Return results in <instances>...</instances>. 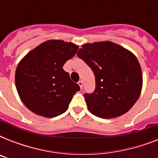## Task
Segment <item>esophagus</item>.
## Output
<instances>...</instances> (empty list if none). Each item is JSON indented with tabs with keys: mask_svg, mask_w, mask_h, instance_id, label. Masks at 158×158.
<instances>
[{
	"mask_svg": "<svg viewBox=\"0 0 158 158\" xmlns=\"http://www.w3.org/2000/svg\"><path fill=\"white\" fill-rule=\"evenodd\" d=\"M78 84H79V87H80V89H82V88H83V81H82V80H79V81L78 82Z\"/></svg>",
	"mask_w": 158,
	"mask_h": 158,
	"instance_id": "esophagus-1",
	"label": "esophagus"
}]
</instances>
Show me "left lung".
I'll return each mask as SVG.
<instances>
[{
  "mask_svg": "<svg viewBox=\"0 0 158 158\" xmlns=\"http://www.w3.org/2000/svg\"><path fill=\"white\" fill-rule=\"evenodd\" d=\"M77 56L95 76L94 92L84 94L89 111L102 119L127 112L139 98L143 86L142 70L135 55L105 41L84 44Z\"/></svg>",
  "mask_w": 158,
  "mask_h": 158,
  "instance_id": "1",
  "label": "left lung"
}]
</instances>
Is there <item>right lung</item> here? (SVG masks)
<instances>
[{
  "instance_id": "obj_1",
  "label": "right lung",
  "mask_w": 158,
  "mask_h": 158,
  "mask_svg": "<svg viewBox=\"0 0 158 158\" xmlns=\"http://www.w3.org/2000/svg\"><path fill=\"white\" fill-rule=\"evenodd\" d=\"M78 48L72 43L48 40L21 60L15 79L19 96L28 110L49 118L66 111L80 88L62 67Z\"/></svg>"
}]
</instances>
